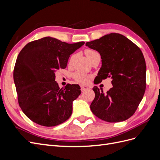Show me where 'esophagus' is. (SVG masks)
Returning <instances> with one entry per match:
<instances>
[{
    "instance_id": "obj_1",
    "label": "esophagus",
    "mask_w": 160,
    "mask_h": 160,
    "mask_svg": "<svg viewBox=\"0 0 160 160\" xmlns=\"http://www.w3.org/2000/svg\"><path fill=\"white\" fill-rule=\"evenodd\" d=\"M88 89H89V88H88V86H86V85H81V90L82 92H84L86 90H88Z\"/></svg>"
}]
</instances>
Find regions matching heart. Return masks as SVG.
Here are the masks:
<instances>
[{"label":"heart","instance_id":"heart-1","mask_svg":"<svg viewBox=\"0 0 160 160\" xmlns=\"http://www.w3.org/2000/svg\"><path fill=\"white\" fill-rule=\"evenodd\" d=\"M96 53H98L97 51L94 50H91V49H87L85 51V54L87 57L89 58L92 56L94 54H96ZM73 78L80 83H83V84H86L88 83L90 79H91V76L86 75L85 73H83L81 72H76L73 74Z\"/></svg>","mask_w":160,"mask_h":160}]
</instances>
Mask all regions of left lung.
Masks as SVG:
<instances>
[{
    "label": "left lung",
    "mask_w": 160,
    "mask_h": 160,
    "mask_svg": "<svg viewBox=\"0 0 160 160\" xmlns=\"http://www.w3.org/2000/svg\"><path fill=\"white\" fill-rule=\"evenodd\" d=\"M101 57L96 84L112 79L113 87L107 93L95 86V97L90 105L93 113L105 122H120L137 110L146 88V65L142 51L127 37L110 33L86 42Z\"/></svg>",
    "instance_id": "left-lung-1"
}]
</instances>
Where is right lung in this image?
<instances>
[{
	"instance_id": "obj_1",
	"label": "right lung",
	"mask_w": 160,
	"mask_h": 160,
	"mask_svg": "<svg viewBox=\"0 0 160 160\" xmlns=\"http://www.w3.org/2000/svg\"><path fill=\"white\" fill-rule=\"evenodd\" d=\"M84 44H69L46 37L28 42L19 52L14 81L19 106L33 122L52 127L70 118L72 101L81 94V88L67 84L60 89L55 72L66 68L70 55Z\"/></svg>"
}]
</instances>
